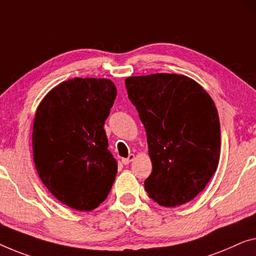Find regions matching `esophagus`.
Instances as JSON below:
<instances>
[{"instance_id":"esophagus-1","label":"esophagus","mask_w":256,"mask_h":256,"mask_svg":"<svg viewBox=\"0 0 256 256\" xmlns=\"http://www.w3.org/2000/svg\"><path fill=\"white\" fill-rule=\"evenodd\" d=\"M134 158H136V155H134V154H130L128 158H122V163L126 166V164H128V163H131Z\"/></svg>"}]
</instances>
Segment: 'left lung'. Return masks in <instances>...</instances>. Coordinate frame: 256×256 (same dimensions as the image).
I'll list each match as a JSON object with an SVG mask.
<instances>
[{"label":"left lung","instance_id":"1","mask_svg":"<svg viewBox=\"0 0 256 256\" xmlns=\"http://www.w3.org/2000/svg\"><path fill=\"white\" fill-rule=\"evenodd\" d=\"M125 86L147 134L152 170L144 190L163 207L188 204L218 166L220 128L212 98L184 74L136 76Z\"/></svg>","mask_w":256,"mask_h":256}]
</instances>
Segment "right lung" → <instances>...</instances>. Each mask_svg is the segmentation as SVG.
I'll return each mask as SVG.
<instances>
[{
	"label": "right lung",
	"mask_w": 256,
	"mask_h": 256,
	"mask_svg": "<svg viewBox=\"0 0 256 256\" xmlns=\"http://www.w3.org/2000/svg\"><path fill=\"white\" fill-rule=\"evenodd\" d=\"M117 95L106 78L60 82L38 106L33 161L52 196L68 207L90 212L108 196L117 162L108 150L104 122Z\"/></svg>",
	"instance_id": "right-lung-1"
}]
</instances>
